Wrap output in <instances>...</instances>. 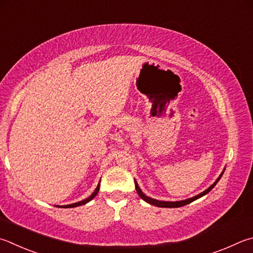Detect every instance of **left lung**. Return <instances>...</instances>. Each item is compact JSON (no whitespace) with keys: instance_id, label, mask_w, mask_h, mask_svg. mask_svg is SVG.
I'll return each instance as SVG.
<instances>
[{"instance_id":"left-lung-1","label":"left lung","mask_w":253,"mask_h":253,"mask_svg":"<svg viewBox=\"0 0 253 253\" xmlns=\"http://www.w3.org/2000/svg\"><path fill=\"white\" fill-rule=\"evenodd\" d=\"M224 169H226V168H223V170H222L221 173H220V176H219L217 179H215V181H214V182L212 183V185H211L209 188H207V189H206L205 191L200 192L199 195H197V196H195V197H191V198H188V199H185V200H179V201H163V200H157V199L150 198V197L146 196V195L144 194V192L141 191V189H140L139 186H138V183H137V181H136V179H135V187H136L137 194L139 195L140 198H141L142 200H145L146 203H148L149 205H153V206H156V207H162V208H179V207L186 206V205H188V204L192 203V201L199 199V198H201V197H204L205 195L208 194V192H209L211 189H212V188H213L215 185H217V182L220 180V178H221V176L223 174Z\"/></svg>"}]
</instances>
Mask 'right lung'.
Instances as JSON below:
<instances>
[{"instance_id": "1", "label": "right lung", "mask_w": 253, "mask_h": 253, "mask_svg": "<svg viewBox=\"0 0 253 253\" xmlns=\"http://www.w3.org/2000/svg\"><path fill=\"white\" fill-rule=\"evenodd\" d=\"M99 185H100V181L98 182L97 187H96L95 191H94L93 194H91V195L88 197V198H86V199L82 200V201H79V203H75V204H71V205H66V206H56V207H59V208H74V207H79V206L86 205L87 203H89V201H90L91 199H94V198H95V196L98 194V191H99Z\"/></svg>"}]
</instances>
